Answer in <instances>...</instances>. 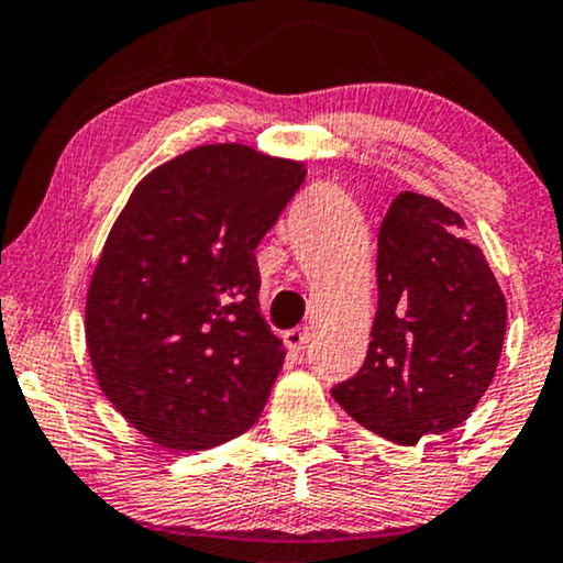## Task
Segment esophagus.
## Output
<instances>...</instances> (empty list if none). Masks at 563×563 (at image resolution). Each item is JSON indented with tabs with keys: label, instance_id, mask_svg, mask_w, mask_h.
<instances>
[{
	"label": "esophagus",
	"instance_id": "34e87169",
	"mask_svg": "<svg viewBox=\"0 0 563 563\" xmlns=\"http://www.w3.org/2000/svg\"><path fill=\"white\" fill-rule=\"evenodd\" d=\"M283 341H286V346H288L290 351H296V354H301V351L307 349V343H309V328H294V330H288V333L283 335Z\"/></svg>",
	"mask_w": 563,
	"mask_h": 563
}]
</instances>
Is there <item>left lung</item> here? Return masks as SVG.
Instances as JSON below:
<instances>
[{
	"label": "left lung",
	"instance_id": "8db88e82",
	"mask_svg": "<svg viewBox=\"0 0 563 563\" xmlns=\"http://www.w3.org/2000/svg\"><path fill=\"white\" fill-rule=\"evenodd\" d=\"M377 288L367 358L333 398L375 435L415 445L459 428L490 388L506 299L462 217L415 191L380 225Z\"/></svg>",
	"mask_w": 563,
	"mask_h": 563
}]
</instances>
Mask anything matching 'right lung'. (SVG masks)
I'll return each instance as SVG.
<instances>
[{
    "label": "right lung",
    "mask_w": 563,
    "mask_h": 563,
    "mask_svg": "<svg viewBox=\"0 0 563 563\" xmlns=\"http://www.w3.org/2000/svg\"><path fill=\"white\" fill-rule=\"evenodd\" d=\"M303 162L207 144L154 167L107 235L86 296L99 388L152 443L205 451L260 419L280 338L260 314L254 249Z\"/></svg>",
    "instance_id": "add662e5"
}]
</instances>
